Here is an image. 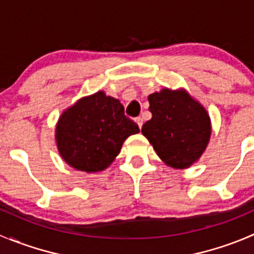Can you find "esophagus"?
<instances>
[{"instance_id":"1","label":"esophagus","mask_w":254,"mask_h":254,"mask_svg":"<svg viewBox=\"0 0 254 254\" xmlns=\"http://www.w3.org/2000/svg\"><path fill=\"white\" fill-rule=\"evenodd\" d=\"M135 123H136L137 124V127H140V129H141V127H142V118H136V119H135Z\"/></svg>"}]
</instances>
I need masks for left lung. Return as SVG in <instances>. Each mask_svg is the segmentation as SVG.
I'll return each mask as SVG.
<instances>
[{"mask_svg":"<svg viewBox=\"0 0 254 254\" xmlns=\"http://www.w3.org/2000/svg\"><path fill=\"white\" fill-rule=\"evenodd\" d=\"M147 100L152 118L142 125V135L167 166L189 169L200 160L211 139L206 108L184 88H162Z\"/></svg>","mask_w":254,"mask_h":254,"instance_id":"obj_1","label":"left lung"}]
</instances>
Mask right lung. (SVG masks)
<instances>
[{
	"label": "right lung",
	"mask_w": 254,
	"mask_h": 254,
	"mask_svg": "<svg viewBox=\"0 0 254 254\" xmlns=\"http://www.w3.org/2000/svg\"><path fill=\"white\" fill-rule=\"evenodd\" d=\"M139 127L124 115L120 100L99 90L62 113L56 125L57 149L70 167L88 174L108 169Z\"/></svg>",
	"instance_id": "1"
}]
</instances>
